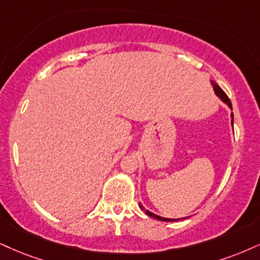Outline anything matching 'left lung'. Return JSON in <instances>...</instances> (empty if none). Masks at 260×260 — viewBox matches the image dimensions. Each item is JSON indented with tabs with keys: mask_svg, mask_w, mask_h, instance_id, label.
<instances>
[{
	"mask_svg": "<svg viewBox=\"0 0 260 260\" xmlns=\"http://www.w3.org/2000/svg\"><path fill=\"white\" fill-rule=\"evenodd\" d=\"M211 84H212V88H213V90H214V94H216L217 96H218V98L220 99V100H222L224 104H225L226 106H228V107L230 108V110H233V106H232V102H230V100H229V98L228 96H226V94L225 92H224L222 89H220V86L217 84L216 82L214 81H211ZM230 118H232V126L234 125V114L232 113L230 114ZM140 205V207H141V210L142 211H145V213L146 214H148V216H150V217H153V218H155V219H158V220H162V222H174V220H179V219H172V218H164V217H160V216H158V214H155V213H153V212H150V211H148V210H146L145 208V206H143L142 204H139ZM181 219H184V218H181Z\"/></svg>",
	"mask_w": 260,
	"mask_h": 260,
	"instance_id": "left-lung-1",
	"label": "left lung"
}]
</instances>
